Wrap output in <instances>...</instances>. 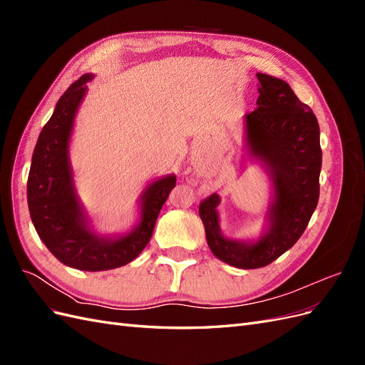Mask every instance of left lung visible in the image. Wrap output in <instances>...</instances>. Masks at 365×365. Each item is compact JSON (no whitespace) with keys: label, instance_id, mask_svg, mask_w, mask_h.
I'll list each match as a JSON object with an SVG mask.
<instances>
[{"label":"left lung","instance_id":"1","mask_svg":"<svg viewBox=\"0 0 365 365\" xmlns=\"http://www.w3.org/2000/svg\"><path fill=\"white\" fill-rule=\"evenodd\" d=\"M257 108L244 115L245 160L269 181L264 227L256 239L227 236L220 228L217 193L200 205L207 244L215 256L240 269L263 268L294 247L315 212L322 148L312 109L282 79L257 73Z\"/></svg>","mask_w":365,"mask_h":365}]
</instances>
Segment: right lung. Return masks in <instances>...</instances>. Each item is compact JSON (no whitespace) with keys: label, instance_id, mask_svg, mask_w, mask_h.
I'll use <instances>...</instances> for the list:
<instances>
[{"label":"right lung","instance_id":"1","mask_svg":"<svg viewBox=\"0 0 365 365\" xmlns=\"http://www.w3.org/2000/svg\"><path fill=\"white\" fill-rule=\"evenodd\" d=\"M93 79V73L83 74L59 98L33 150L27 181L30 217L43 245L61 263L91 272L123 267L145 250L176 182L175 173L149 182L138 196V217L129 230L102 235L94 228L77 195L70 153L76 115Z\"/></svg>","mask_w":365,"mask_h":365}]
</instances>
